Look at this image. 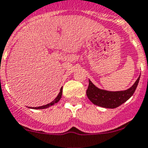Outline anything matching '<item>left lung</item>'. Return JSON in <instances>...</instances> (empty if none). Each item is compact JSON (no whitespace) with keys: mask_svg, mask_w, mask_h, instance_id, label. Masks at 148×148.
Instances as JSON below:
<instances>
[{"mask_svg":"<svg viewBox=\"0 0 148 148\" xmlns=\"http://www.w3.org/2000/svg\"><path fill=\"white\" fill-rule=\"evenodd\" d=\"M139 79L140 76L131 88L127 90L119 92H109L99 89L90 80H88V87L86 91V95L94 105L106 108H114L122 105L133 95Z\"/></svg>","mask_w":148,"mask_h":148,"instance_id":"obj_1","label":"left lung"}]
</instances>
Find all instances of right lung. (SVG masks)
Listing matches in <instances>:
<instances>
[{"mask_svg":"<svg viewBox=\"0 0 148 148\" xmlns=\"http://www.w3.org/2000/svg\"><path fill=\"white\" fill-rule=\"evenodd\" d=\"M62 88H60V92L59 93V95H57V97L54 99L53 101L50 102V103L47 104L46 106H40V107H33V108H34V109H42V108H47L48 107H50V106H53L54 104L57 103L58 101H60V99H61V97H62Z\"/></svg>","mask_w":148,"mask_h":148,"instance_id":"right-lung-1","label":"right lung"}]
</instances>
